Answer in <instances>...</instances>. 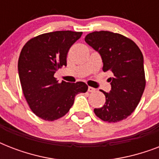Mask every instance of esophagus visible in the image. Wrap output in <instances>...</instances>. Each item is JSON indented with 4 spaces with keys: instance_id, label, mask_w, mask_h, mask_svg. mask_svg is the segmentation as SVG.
Listing matches in <instances>:
<instances>
[{
    "instance_id": "1",
    "label": "esophagus",
    "mask_w": 159,
    "mask_h": 159,
    "mask_svg": "<svg viewBox=\"0 0 159 159\" xmlns=\"http://www.w3.org/2000/svg\"><path fill=\"white\" fill-rule=\"evenodd\" d=\"M95 91H96V89H95V88H93V87H88V92H94Z\"/></svg>"
}]
</instances>
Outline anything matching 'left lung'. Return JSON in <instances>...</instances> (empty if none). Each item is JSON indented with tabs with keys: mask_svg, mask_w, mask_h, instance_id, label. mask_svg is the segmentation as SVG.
I'll list each match as a JSON object with an SVG mask.
<instances>
[{
	"mask_svg": "<svg viewBox=\"0 0 159 159\" xmlns=\"http://www.w3.org/2000/svg\"><path fill=\"white\" fill-rule=\"evenodd\" d=\"M85 41L100 53L103 71L114 74L110 92L102 91L106 103L94 109L96 116L109 123L125 120L135 110L145 88L142 52L133 40L110 31L90 33Z\"/></svg>",
	"mask_w": 159,
	"mask_h": 159,
	"instance_id": "left-lung-1",
	"label": "left lung"
}]
</instances>
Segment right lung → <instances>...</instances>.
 I'll list each match as a JSON object with an SVG mask.
<instances>
[{
    "mask_svg": "<svg viewBox=\"0 0 159 159\" xmlns=\"http://www.w3.org/2000/svg\"><path fill=\"white\" fill-rule=\"evenodd\" d=\"M82 32L54 31L31 39L22 48L18 72L24 96L31 111L44 120L53 121L69 111L76 95L84 93L86 83L58 82L53 76L67 66V54Z\"/></svg>",
    "mask_w": 159,
    "mask_h": 159,
    "instance_id": "add662e5",
    "label": "right lung"
}]
</instances>
